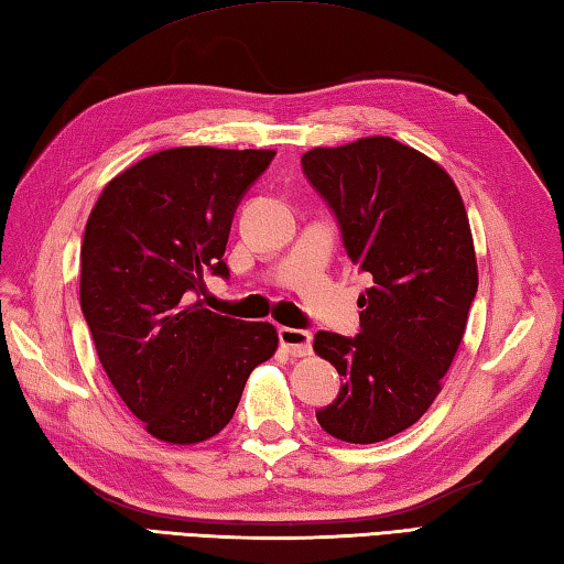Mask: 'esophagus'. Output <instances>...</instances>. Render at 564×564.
Here are the masks:
<instances>
[{
    "label": "esophagus",
    "instance_id": "34e87169",
    "mask_svg": "<svg viewBox=\"0 0 564 564\" xmlns=\"http://www.w3.org/2000/svg\"><path fill=\"white\" fill-rule=\"evenodd\" d=\"M279 339L291 357H307L313 351V335L307 333V329L281 327Z\"/></svg>",
    "mask_w": 564,
    "mask_h": 564
}]
</instances>
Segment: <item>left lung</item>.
Masks as SVG:
<instances>
[{"instance_id":"obj_1","label":"left lung","mask_w":564,"mask_h":564,"mask_svg":"<svg viewBox=\"0 0 564 564\" xmlns=\"http://www.w3.org/2000/svg\"><path fill=\"white\" fill-rule=\"evenodd\" d=\"M301 163L373 279L357 337L315 335L341 377L317 423L351 445L381 443L421 421L465 337L479 285L467 209L443 165L391 137L317 147Z\"/></svg>"}]
</instances>
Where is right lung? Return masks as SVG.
I'll return each mask as SVG.
<instances>
[{
  "label": "right lung",
  "instance_id": "obj_1",
  "mask_svg": "<svg viewBox=\"0 0 564 564\" xmlns=\"http://www.w3.org/2000/svg\"><path fill=\"white\" fill-rule=\"evenodd\" d=\"M271 149L178 147L105 185L80 247V307L99 364L156 440L195 445L235 415L249 373L273 357L269 323L195 300L203 275H229L231 217Z\"/></svg>",
  "mask_w": 564,
  "mask_h": 564
}]
</instances>
